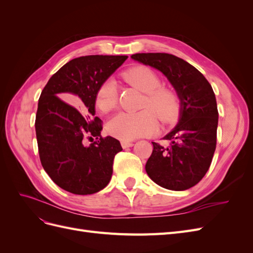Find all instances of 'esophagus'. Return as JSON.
<instances>
[{"label":"esophagus","instance_id":"esophagus-1","mask_svg":"<svg viewBox=\"0 0 253 253\" xmlns=\"http://www.w3.org/2000/svg\"><path fill=\"white\" fill-rule=\"evenodd\" d=\"M133 142H131V141H126V140H122L121 141V147L124 148V149H127V148H131V147H133Z\"/></svg>","mask_w":253,"mask_h":253}]
</instances>
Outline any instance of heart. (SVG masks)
Instances as JSON below:
<instances>
[{"label": "heart", "mask_w": 253, "mask_h": 253, "mask_svg": "<svg viewBox=\"0 0 253 253\" xmlns=\"http://www.w3.org/2000/svg\"><path fill=\"white\" fill-rule=\"evenodd\" d=\"M125 80L145 94L142 110L137 113L121 112L106 125L109 134L121 140H131L139 136H149L158 129V119L167 125L178 114V98L173 90L160 86L159 76L145 65L131 67L124 74ZM118 101L116 82L104 80L96 93V105L103 113H109Z\"/></svg>", "instance_id": "1"}]
</instances>
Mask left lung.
Returning <instances> with one entry per match:
<instances>
[{
    "label": "left lung",
    "instance_id": "left-lung-1",
    "mask_svg": "<svg viewBox=\"0 0 253 253\" xmlns=\"http://www.w3.org/2000/svg\"><path fill=\"white\" fill-rule=\"evenodd\" d=\"M131 58L162 72L180 100L178 124L163 138L168 145L152 142L145 171L165 189L192 188L209 170L216 148L218 112L211 84L193 65L170 53H135Z\"/></svg>",
    "mask_w": 253,
    "mask_h": 253
}]
</instances>
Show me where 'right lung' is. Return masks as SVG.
I'll return each mask as SVG.
<instances>
[{
    "instance_id": "add662e5",
    "label": "right lung",
    "mask_w": 253,
    "mask_h": 253,
    "mask_svg": "<svg viewBox=\"0 0 253 253\" xmlns=\"http://www.w3.org/2000/svg\"><path fill=\"white\" fill-rule=\"evenodd\" d=\"M126 58L95 55L73 59L51 76L42 90L35 122L40 160L51 180L67 192L94 194L111 180L115 155L122 148L117 139L101 136L102 121L95 117L96 93ZM86 138L96 140L85 146Z\"/></svg>"
}]
</instances>
